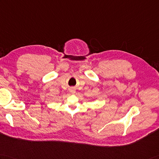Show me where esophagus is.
<instances>
[{"instance_id":"34e87169","label":"esophagus","mask_w":159,"mask_h":159,"mask_svg":"<svg viewBox=\"0 0 159 159\" xmlns=\"http://www.w3.org/2000/svg\"><path fill=\"white\" fill-rule=\"evenodd\" d=\"M70 92H71L72 93H75V90L73 89H70Z\"/></svg>"}]
</instances>
